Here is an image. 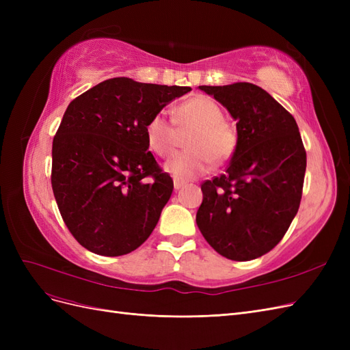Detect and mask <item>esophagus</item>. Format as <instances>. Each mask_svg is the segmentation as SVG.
<instances>
[{"label": "esophagus", "mask_w": 350, "mask_h": 350, "mask_svg": "<svg viewBox=\"0 0 350 350\" xmlns=\"http://www.w3.org/2000/svg\"><path fill=\"white\" fill-rule=\"evenodd\" d=\"M183 187H184L183 181H179V179H174V188L175 189H179V188H183Z\"/></svg>", "instance_id": "esophagus-1"}]
</instances>
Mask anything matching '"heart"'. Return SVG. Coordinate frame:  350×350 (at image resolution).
<instances>
[{
	"mask_svg": "<svg viewBox=\"0 0 350 350\" xmlns=\"http://www.w3.org/2000/svg\"><path fill=\"white\" fill-rule=\"evenodd\" d=\"M178 130H194L187 142L188 152L166 162V172L179 181H189L207 174L213 162H226L234 154L237 135L224 121L219 105L210 98L196 96L178 105L174 112ZM146 142L161 157H169L176 147V129L165 115L156 113L146 124Z\"/></svg>",
	"mask_w": 350,
	"mask_h": 350,
	"instance_id": "b5f03b06",
	"label": "heart"
}]
</instances>
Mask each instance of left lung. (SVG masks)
I'll list each match as a JSON object with an SVG mask.
<instances>
[{
    "label": "left lung",
    "instance_id": "obj_1",
    "mask_svg": "<svg viewBox=\"0 0 350 350\" xmlns=\"http://www.w3.org/2000/svg\"><path fill=\"white\" fill-rule=\"evenodd\" d=\"M237 121L226 172L201 184L197 226L220 256L258 258L284 237L298 213L306 152L293 116L252 83L198 86Z\"/></svg>",
    "mask_w": 350,
    "mask_h": 350
}]
</instances>
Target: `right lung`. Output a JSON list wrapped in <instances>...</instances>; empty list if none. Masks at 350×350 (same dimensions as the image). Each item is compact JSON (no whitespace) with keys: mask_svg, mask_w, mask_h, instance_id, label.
Returning a JSON list of instances; mask_svg holds the SVG:
<instances>
[{"mask_svg":"<svg viewBox=\"0 0 350 350\" xmlns=\"http://www.w3.org/2000/svg\"><path fill=\"white\" fill-rule=\"evenodd\" d=\"M191 88L105 80L62 116L51 184L62 220L86 250L118 257L150 237L174 181L146 142V124Z\"/></svg>","mask_w":350,"mask_h":350,"instance_id":"right-lung-1","label":"right lung"}]
</instances>
